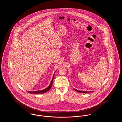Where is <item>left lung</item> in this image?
<instances>
[{
    "label": "left lung",
    "instance_id": "8db88e82",
    "mask_svg": "<svg viewBox=\"0 0 122 122\" xmlns=\"http://www.w3.org/2000/svg\"><path fill=\"white\" fill-rule=\"evenodd\" d=\"M74 90H75V91H77L78 92H82V93H87V92H92L93 91H80V90H78L77 89H74Z\"/></svg>",
    "mask_w": 122,
    "mask_h": 122
}]
</instances>
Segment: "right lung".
<instances>
[{"label": "right lung", "instance_id": "add662e5", "mask_svg": "<svg viewBox=\"0 0 122 122\" xmlns=\"http://www.w3.org/2000/svg\"><path fill=\"white\" fill-rule=\"evenodd\" d=\"M57 71V70L55 72L54 75H53V78L52 79L51 81V83L50 84V85H49V86L47 87L46 89H43V90H39V91H28V92L30 93H34V94H40V93H43L45 92H47V91H48L49 90V89H51V88L52 86V84H53V79H54V75L56 73V71Z\"/></svg>", "mask_w": 122, "mask_h": 122}]
</instances>
